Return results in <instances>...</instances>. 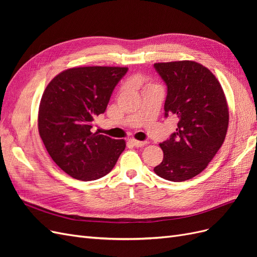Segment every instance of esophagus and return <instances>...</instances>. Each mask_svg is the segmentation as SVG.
Here are the masks:
<instances>
[{"label": "esophagus", "instance_id": "34e87169", "mask_svg": "<svg viewBox=\"0 0 257 257\" xmlns=\"http://www.w3.org/2000/svg\"><path fill=\"white\" fill-rule=\"evenodd\" d=\"M130 143L132 145H134L135 147H144V146H146L148 144L147 142H139V141H136V139H131Z\"/></svg>", "mask_w": 257, "mask_h": 257}]
</instances>
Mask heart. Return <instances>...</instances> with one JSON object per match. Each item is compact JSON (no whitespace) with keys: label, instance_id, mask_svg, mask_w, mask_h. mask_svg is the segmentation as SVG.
<instances>
[{"label":"heart","instance_id":"b5f03b06","mask_svg":"<svg viewBox=\"0 0 257 257\" xmlns=\"http://www.w3.org/2000/svg\"><path fill=\"white\" fill-rule=\"evenodd\" d=\"M137 81H138V82H142V79H138ZM151 87H157V85H154V84H152V83H147V84H146V89L151 88Z\"/></svg>","mask_w":257,"mask_h":257}]
</instances>
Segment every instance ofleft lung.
<instances>
[{"mask_svg": "<svg viewBox=\"0 0 257 257\" xmlns=\"http://www.w3.org/2000/svg\"><path fill=\"white\" fill-rule=\"evenodd\" d=\"M154 68L167 85L165 116H177L178 124L160 144L164 159L153 170L165 180H189L203 172L224 143L229 120L226 98L215 76L197 62L155 63Z\"/></svg>", "mask_w": 257, "mask_h": 257, "instance_id": "obj_1", "label": "left lung"}]
</instances>
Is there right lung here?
Listing matches in <instances>:
<instances>
[{"mask_svg":"<svg viewBox=\"0 0 257 257\" xmlns=\"http://www.w3.org/2000/svg\"><path fill=\"white\" fill-rule=\"evenodd\" d=\"M127 67L84 66L60 73L45 89L38 132L54 163L72 178L91 181L111 172L125 141L92 133Z\"/></svg>","mask_w":257,"mask_h":257,"instance_id":"1","label":"right lung"}]
</instances>
